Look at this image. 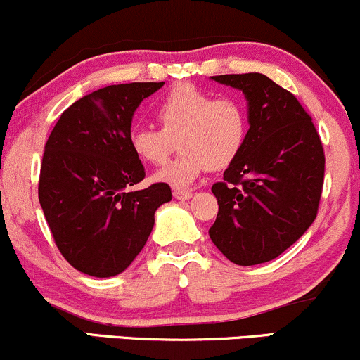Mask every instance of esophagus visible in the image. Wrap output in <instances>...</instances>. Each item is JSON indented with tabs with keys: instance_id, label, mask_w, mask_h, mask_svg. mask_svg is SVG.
<instances>
[{
	"instance_id": "obj_1",
	"label": "esophagus",
	"mask_w": 360,
	"mask_h": 360,
	"mask_svg": "<svg viewBox=\"0 0 360 360\" xmlns=\"http://www.w3.org/2000/svg\"><path fill=\"white\" fill-rule=\"evenodd\" d=\"M174 198L176 200H189V198L193 196V193L191 191H186V189H174Z\"/></svg>"
}]
</instances>
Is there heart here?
<instances>
[{
  "label": "heart",
  "instance_id": "obj_1",
  "mask_svg": "<svg viewBox=\"0 0 360 360\" xmlns=\"http://www.w3.org/2000/svg\"><path fill=\"white\" fill-rule=\"evenodd\" d=\"M160 128L140 127L128 135L131 152L142 162L162 166L174 152L181 154L154 176L155 181L186 188L205 171H221L240 157L249 139V111L242 100L214 96L194 84H179L155 108Z\"/></svg>",
  "mask_w": 360,
  "mask_h": 360
}]
</instances>
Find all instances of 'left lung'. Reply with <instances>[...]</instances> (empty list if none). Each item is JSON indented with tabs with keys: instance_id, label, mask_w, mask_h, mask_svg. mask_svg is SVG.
<instances>
[{
	"instance_id": "left-lung-1",
	"label": "left lung",
	"mask_w": 360,
	"mask_h": 360,
	"mask_svg": "<svg viewBox=\"0 0 360 360\" xmlns=\"http://www.w3.org/2000/svg\"><path fill=\"white\" fill-rule=\"evenodd\" d=\"M249 101V139L212 191L218 200L210 229L218 250L238 266L269 262L315 221L325 154L301 103L259 72L212 76Z\"/></svg>"
}]
</instances>
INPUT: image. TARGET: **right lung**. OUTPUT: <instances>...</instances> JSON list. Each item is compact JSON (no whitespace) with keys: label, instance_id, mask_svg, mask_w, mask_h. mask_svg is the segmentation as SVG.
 I'll return each mask as SVG.
<instances>
[{"label":"right lung","instance_id":"1","mask_svg":"<svg viewBox=\"0 0 360 360\" xmlns=\"http://www.w3.org/2000/svg\"><path fill=\"white\" fill-rule=\"evenodd\" d=\"M164 82L106 86L72 103L53 127L40 166L39 200L53 242L74 269L111 278L146 245L171 188L146 177L128 143L131 118Z\"/></svg>","mask_w":360,"mask_h":360}]
</instances>
